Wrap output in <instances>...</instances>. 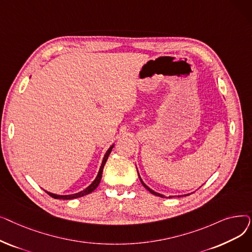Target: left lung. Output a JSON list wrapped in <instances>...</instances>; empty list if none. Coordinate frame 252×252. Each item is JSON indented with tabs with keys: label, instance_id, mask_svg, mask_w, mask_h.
<instances>
[{
	"label": "left lung",
	"instance_id": "left-lung-1",
	"mask_svg": "<svg viewBox=\"0 0 252 252\" xmlns=\"http://www.w3.org/2000/svg\"><path fill=\"white\" fill-rule=\"evenodd\" d=\"M138 170V169H137ZM138 176H139V179H140V181H141V183H142V185H143V186L145 187V188H146L151 194H153V195H156V196H159V197H163V195L162 194H159V193H157V192H155V191H153L152 189H150L148 186H147V185L146 184H145L143 181H142V179H141V177H140V175H139V173H138ZM185 196H187V195H185Z\"/></svg>",
	"mask_w": 252,
	"mask_h": 252
}]
</instances>
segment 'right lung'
<instances>
[{"mask_svg": "<svg viewBox=\"0 0 252 252\" xmlns=\"http://www.w3.org/2000/svg\"><path fill=\"white\" fill-rule=\"evenodd\" d=\"M113 146H114V145H112V146H110V148L107 150V152L105 153L104 158H103V160H102V164H101V166H100L99 173H98V175H97L96 179H95V180H94V182H93V183L90 185V186H89V187H87L85 190H83V191H81V192H78V193H75V194H71V195H57V194H53V193H50V192H47V191H45V192H46V193H48L51 197L55 198V199H63V200L74 199V198L83 197V196H85V195H88V194L92 193L93 191H94V190L99 186L100 181H101V178H102V173H103L104 165H105L106 161H107V159H108V156H109V154H110V152H111V150H112Z\"/></svg>", "mask_w": 252, "mask_h": 252, "instance_id": "add662e5", "label": "right lung"}]
</instances>
